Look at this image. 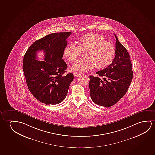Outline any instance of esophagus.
I'll return each mask as SVG.
<instances>
[{
	"mask_svg": "<svg viewBox=\"0 0 155 155\" xmlns=\"http://www.w3.org/2000/svg\"><path fill=\"white\" fill-rule=\"evenodd\" d=\"M74 77H78L79 76L81 75V74H79V73H74Z\"/></svg>",
	"mask_w": 155,
	"mask_h": 155,
	"instance_id": "esophagus-1",
	"label": "esophagus"
}]
</instances>
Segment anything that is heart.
I'll return each mask as SVG.
<instances>
[{
	"instance_id": "heart-1",
	"label": "heart",
	"mask_w": 155,
	"mask_h": 155,
	"mask_svg": "<svg viewBox=\"0 0 155 155\" xmlns=\"http://www.w3.org/2000/svg\"><path fill=\"white\" fill-rule=\"evenodd\" d=\"M85 52L86 58L77 61L71 67L72 71L86 72L96 66L101 69L107 67L114 58L115 48L111 43L100 35L87 34L78 39V45L76 43L68 44L63 54L68 60L73 62Z\"/></svg>"
}]
</instances>
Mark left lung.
<instances>
[{"label": "left lung", "mask_w": 155, "mask_h": 155, "mask_svg": "<svg viewBox=\"0 0 155 155\" xmlns=\"http://www.w3.org/2000/svg\"><path fill=\"white\" fill-rule=\"evenodd\" d=\"M114 36L116 39V55L112 63L96 72L99 77L90 76V96L92 101L107 108L114 105L125 95L133 74L130 55L115 34Z\"/></svg>", "instance_id": "8db88e82"}]
</instances>
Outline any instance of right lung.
<instances>
[{"mask_svg": "<svg viewBox=\"0 0 155 155\" xmlns=\"http://www.w3.org/2000/svg\"><path fill=\"white\" fill-rule=\"evenodd\" d=\"M70 32L48 35L32 44L25 54L23 70L27 86L38 101L55 105L64 100L74 79L73 74H64L67 64L63 60V51ZM43 50L45 60H37L36 53Z\"/></svg>", "mask_w": 155, "mask_h": 155, "instance_id": "1", "label": "right lung"}]
</instances>
